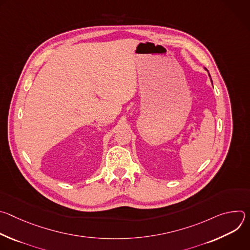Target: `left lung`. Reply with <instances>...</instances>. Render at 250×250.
<instances>
[{"instance_id":"1","label":"left lung","mask_w":250,"mask_h":250,"mask_svg":"<svg viewBox=\"0 0 250 250\" xmlns=\"http://www.w3.org/2000/svg\"><path fill=\"white\" fill-rule=\"evenodd\" d=\"M206 70H207V72H208V76H209V79H210V82H211V84H212V81H211V78H210V75H209V73H208V69L207 68H205Z\"/></svg>"}]
</instances>
